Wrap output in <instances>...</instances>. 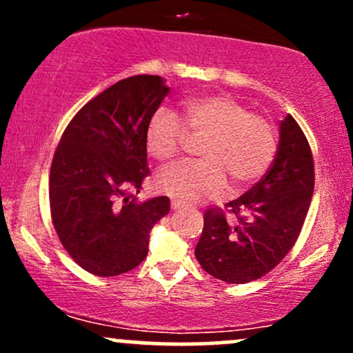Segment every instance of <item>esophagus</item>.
Listing matches in <instances>:
<instances>
[{
  "mask_svg": "<svg viewBox=\"0 0 353 353\" xmlns=\"http://www.w3.org/2000/svg\"><path fill=\"white\" fill-rule=\"evenodd\" d=\"M171 208H172V210H181L182 208H184V205H182L179 201H172L171 202Z\"/></svg>",
  "mask_w": 353,
  "mask_h": 353,
  "instance_id": "1",
  "label": "esophagus"
}]
</instances>
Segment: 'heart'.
I'll list each match as a JSON object with an SVG mask.
<instances>
[{
    "label": "heart",
    "mask_w": 353,
    "mask_h": 353,
    "mask_svg": "<svg viewBox=\"0 0 353 353\" xmlns=\"http://www.w3.org/2000/svg\"><path fill=\"white\" fill-rule=\"evenodd\" d=\"M205 137L202 161L177 164L156 177L157 189L181 202L221 196L228 189L252 184L269 169L277 136L264 116L252 114L229 96H199L185 101L179 114L168 108L154 112L145 129V148L159 163H171L182 151L185 137Z\"/></svg>",
    "instance_id": "obj_1"
}]
</instances>
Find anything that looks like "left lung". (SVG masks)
Instances as JSON below:
<instances>
[{
    "instance_id": "8db88e82",
    "label": "left lung",
    "mask_w": 353,
    "mask_h": 353,
    "mask_svg": "<svg viewBox=\"0 0 353 353\" xmlns=\"http://www.w3.org/2000/svg\"><path fill=\"white\" fill-rule=\"evenodd\" d=\"M314 194V159L301 125L290 114L279 125L270 169L252 189L225 204L237 216L229 224L222 210L204 214L196 257L205 272L228 283L262 277L289 254L305 221Z\"/></svg>"
}]
</instances>
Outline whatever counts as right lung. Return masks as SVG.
Masks as SVG:
<instances>
[{
  "instance_id": "add662e5",
  "label": "right lung",
  "mask_w": 353,
  "mask_h": 353,
  "mask_svg": "<svg viewBox=\"0 0 353 353\" xmlns=\"http://www.w3.org/2000/svg\"><path fill=\"white\" fill-rule=\"evenodd\" d=\"M171 88L161 76H131L91 99L68 124L52 157L51 217L61 244L99 277L132 270L169 197L137 201L148 169L145 129Z\"/></svg>"
}]
</instances>
